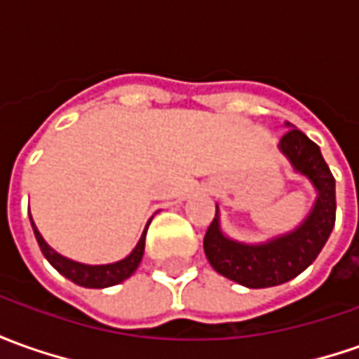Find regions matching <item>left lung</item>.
<instances>
[{
  "instance_id": "1",
  "label": "left lung",
  "mask_w": 359,
  "mask_h": 359,
  "mask_svg": "<svg viewBox=\"0 0 359 359\" xmlns=\"http://www.w3.org/2000/svg\"><path fill=\"white\" fill-rule=\"evenodd\" d=\"M279 151L294 172L311 180L316 200L299 228L265 243H241L220 228V214L204 236V253L216 271L250 289H265L291 281L318 257L336 222V180L323 159L320 147L302 131L287 123Z\"/></svg>"
}]
</instances>
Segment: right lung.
Returning a JSON list of instances; mask_svg holds the SVG:
<instances>
[{
  "mask_svg": "<svg viewBox=\"0 0 359 359\" xmlns=\"http://www.w3.org/2000/svg\"><path fill=\"white\" fill-rule=\"evenodd\" d=\"M31 226H33V231H35L36 243L43 251V255L46 257V262L50 263L55 269H57L60 275H65L67 279H70L72 283H76L80 287H88V289H104V287H111V285H118V283L126 281L128 277H131L135 269L141 263V257H143V251H145V236H147V228L143 230V236L141 240L137 241L135 250L129 253L126 259L116 263H108V265H86V263H78L68 259V257H62L60 253L53 250L45 240L43 236L39 233L36 226L33 224V218H31Z\"/></svg>",
  "mask_w": 359,
  "mask_h": 359,
  "instance_id": "obj_1",
  "label": "right lung"
}]
</instances>
